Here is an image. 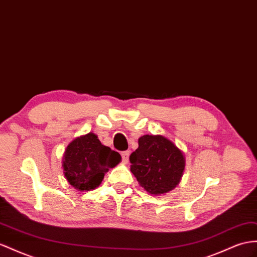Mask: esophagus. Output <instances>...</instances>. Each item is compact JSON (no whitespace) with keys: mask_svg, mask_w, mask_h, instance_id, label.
I'll list each match as a JSON object with an SVG mask.
<instances>
[{"mask_svg":"<svg viewBox=\"0 0 257 257\" xmlns=\"http://www.w3.org/2000/svg\"><path fill=\"white\" fill-rule=\"evenodd\" d=\"M129 155H130L129 151H124V152L121 153V157H122L123 164H128V162H129Z\"/></svg>","mask_w":257,"mask_h":257,"instance_id":"34e87169","label":"esophagus"}]
</instances>
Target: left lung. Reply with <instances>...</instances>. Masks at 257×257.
<instances>
[{"label": "left lung", "instance_id": "1", "mask_svg": "<svg viewBox=\"0 0 257 257\" xmlns=\"http://www.w3.org/2000/svg\"><path fill=\"white\" fill-rule=\"evenodd\" d=\"M130 155V172L150 194L172 191L182 178L186 157L176 144L161 135H144Z\"/></svg>", "mask_w": 257, "mask_h": 257}]
</instances>
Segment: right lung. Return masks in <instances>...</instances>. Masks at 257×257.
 I'll use <instances>...</instances> for the list:
<instances>
[{
  "mask_svg": "<svg viewBox=\"0 0 257 257\" xmlns=\"http://www.w3.org/2000/svg\"><path fill=\"white\" fill-rule=\"evenodd\" d=\"M120 161L119 153L103 146L95 134L89 133L76 138L66 148L64 176L78 191H90L100 186L108 169Z\"/></svg>",
  "mask_w": 257,
  "mask_h": 257,
  "instance_id": "right-lung-1",
  "label": "right lung"
}]
</instances>
